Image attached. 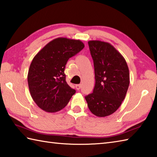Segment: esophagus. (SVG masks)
Returning a JSON list of instances; mask_svg holds the SVG:
<instances>
[{"label": "esophagus", "mask_w": 157, "mask_h": 157, "mask_svg": "<svg viewBox=\"0 0 157 157\" xmlns=\"http://www.w3.org/2000/svg\"><path fill=\"white\" fill-rule=\"evenodd\" d=\"M81 86H82L81 84H77V85L75 86V88H76L77 90H79V89L81 88Z\"/></svg>", "instance_id": "esophagus-1"}]
</instances>
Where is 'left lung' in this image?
Returning <instances> with one entry per match:
<instances>
[{
	"mask_svg": "<svg viewBox=\"0 0 157 157\" xmlns=\"http://www.w3.org/2000/svg\"><path fill=\"white\" fill-rule=\"evenodd\" d=\"M93 59L95 86L93 93L85 97L90 111L105 117L117 110L129 86V71L124 57L109 43L89 41Z\"/></svg>",
	"mask_w": 157,
	"mask_h": 157,
	"instance_id": "1",
	"label": "left lung"
}]
</instances>
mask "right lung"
<instances>
[{
  "label": "right lung",
  "instance_id": "right-lung-1",
  "mask_svg": "<svg viewBox=\"0 0 157 157\" xmlns=\"http://www.w3.org/2000/svg\"><path fill=\"white\" fill-rule=\"evenodd\" d=\"M84 48L80 40L64 37L52 40L34 57L28 73L33 101L47 112L60 111L75 93L66 82L67 61Z\"/></svg>",
  "mask_w": 157,
  "mask_h": 157
}]
</instances>
